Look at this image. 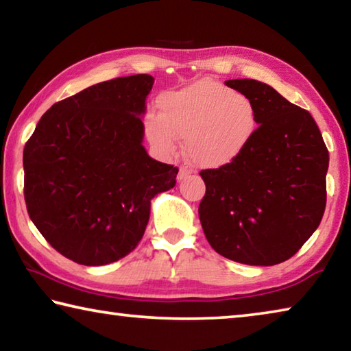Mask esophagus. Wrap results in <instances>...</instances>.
<instances>
[{
    "mask_svg": "<svg viewBox=\"0 0 351 351\" xmlns=\"http://www.w3.org/2000/svg\"><path fill=\"white\" fill-rule=\"evenodd\" d=\"M192 173H193V171L190 170V169L181 167V169H180V173H178V181H186L187 178L192 176Z\"/></svg>",
    "mask_w": 351,
    "mask_h": 351,
    "instance_id": "1",
    "label": "esophagus"
}]
</instances>
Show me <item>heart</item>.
I'll use <instances>...</instances> for the list:
<instances>
[{
  "label": "heart",
  "instance_id": "heart-1",
  "mask_svg": "<svg viewBox=\"0 0 351 351\" xmlns=\"http://www.w3.org/2000/svg\"><path fill=\"white\" fill-rule=\"evenodd\" d=\"M159 112L145 116V134L154 147L173 152L178 138L199 167L215 169L235 161L254 139L257 110L245 94L217 80H199L181 91L164 94Z\"/></svg>",
  "mask_w": 351,
  "mask_h": 351
}]
</instances>
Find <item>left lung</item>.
Instances as JSON below:
<instances>
[{"label":"left lung","mask_w":351,"mask_h":351,"mask_svg":"<svg viewBox=\"0 0 351 351\" xmlns=\"http://www.w3.org/2000/svg\"><path fill=\"white\" fill-rule=\"evenodd\" d=\"M257 110L258 127L239 158L201 170L199 221L223 257L254 266L288 260L320 224L326 204L328 150L306 110L252 79L228 80Z\"/></svg>","instance_id":"1"}]
</instances>
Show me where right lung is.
Returning a JSON list of instances; mask_svg holds the SVG:
<instances>
[{"label": "right lung", "mask_w": 351, "mask_h": 351, "mask_svg": "<svg viewBox=\"0 0 351 351\" xmlns=\"http://www.w3.org/2000/svg\"><path fill=\"white\" fill-rule=\"evenodd\" d=\"M154 79L106 80L51 106L23 152L32 223L64 257L102 266L138 246L154 195L175 187L178 167L142 145Z\"/></svg>", "instance_id": "obj_1"}]
</instances>
